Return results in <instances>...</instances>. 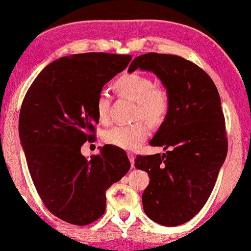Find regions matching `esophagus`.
<instances>
[{
    "mask_svg": "<svg viewBox=\"0 0 251 251\" xmlns=\"http://www.w3.org/2000/svg\"><path fill=\"white\" fill-rule=\"evenodd\" d=\"M128 158H129V161H130V164H132V167H134V161H135V155H134L132 152H129L128 153Z\"/></svg>",
    "mask_w": 251,
    "mask_h": 251,
    "instance_id": "esophagus-1",
    "label": "esophagus"
}]
</instances>
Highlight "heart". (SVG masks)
I'll return each mask as SVG.
<instances>
[{
	"instance_id": "heart-1",
	"label": "heart",
	"mask_w": 251,
	"mask_h": 251,
	"mask_svg": "<svg viewBox=\"0 0 251 251\" xmlns=\"http://www.w3.org/2000/svg\"><path fill=\"white\" fill-rule=\"evenodd\" d=\"M114 88L119 96L135 102L134 119L143 118L152 126H159L166 121L170 111L169 93L163 88L154 87L150 76L137 72L125 73L114 82ZM96 111L100 122L109 121L110 96L104 90L97 97ZM149 134L147 123L136 121L133 124L117 125L106 130L102 140L106 144L133 150L147 140Z\"/></svg>"
}]
</instances>
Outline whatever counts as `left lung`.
Returning <instances> with one entry per match:
<instances>
[{"mask_svg": "<svg viewBox=\"0 0 251 251\" xmlns=\"http://www.w3.org/2000/svg\"><path fill=\"white\" fill-rule=\"evenodd\" d=\"M152 71L170 97V111L154 137L161 155H137L135 167L149 174L142 194L145 214L176 226L193 219L206 203L227 153L226 121L220 96L208 74L177 55L148 53L128 72Z\"/></svg>", "mask_w": 251, "mask_h": 251, "instance_id": "obj_1", "label": "left lung"}]
</instances>
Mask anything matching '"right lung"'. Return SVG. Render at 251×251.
Returning <instances> with one entry per match:
<instances>
[{
  "instance_id": "add662e5",
  "label": "right lung",
  "mask_w": 251,
  "mask_h": 251,
  "mask_svg": "<svg viewBox=\"0 0 251 251\" xmlns=\"http://www.w3.org/2000/svg\"><path fill=\"white\" fill-rule=\"evenodd\" d=\"M130 55L85 53L56 59L25 93L19 135L37 193L51 214L88 226L106 211V190L128 173L124 150L103 147L87 160L96 141V101L106 82L126 69Z\"/></svg>"
}]
</instances>
